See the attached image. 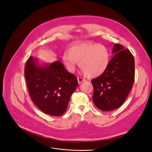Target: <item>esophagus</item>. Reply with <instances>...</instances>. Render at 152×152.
<instances>
[{"instance_id":"obj_1","label":"esophagus","mask_w":152,"mask_h":152,"mask_svg":"<svg viewBox=\"0 0 152 152\" xmlns=\"http://www.w3.org/2000/svg\"><path fill=\"white\" fill-rule=\"evenodd\" d=\"M85 81H86L85 79L82 78V77H77V81H78L79 84H81V83H83V82H84Z\"/></svg>"}]
</instances>
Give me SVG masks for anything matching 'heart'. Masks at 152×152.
<instances>
[{
  "instance_id": "1",
  "label": "heart",
  "mask_w": 152,
  "mask_h": 152,
  "mask_svg": "<svg viewBox=\"0 0 152 152\" xmlns=\"http://www.w3.org/2000/svg\"><path fill=\"white\" fill-rule=\"evenodd\" d=\"M110 53L103 44L95 43L77 44L70 47L69 53L63 55V61L68 70L74 73L77 63L84 73L90 77L100 76L110 64Z\"/></svg>"
}]
</instances>
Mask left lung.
Segmentation results:
<instances>
[{"instance_id":"8db88e82","label":"left lung","mask_w":152,"mask_h":152,"mask_svg":"<svg viewBox=\"0 0 152 152\" xmlns=\"http://www.w3.org/2000/svg\"><path fill=\"white\" fill-rule=\"evenodd\" d=\"M112 55L107 70L91 81L94 105L105 111H112L123 105L132 89L135 77L134 59L128 49L115 44Z\"/></svg>"}]
</instances>
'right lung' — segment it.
I'll list each match as a JSON object with an SVG mask.
<instances>
[{
	"mask_svg": "<svg viewBox=\"0 0 152 152\" xmlns=\"http://www.w3.org/2000/svg\"><path fill=\"white\" fill-rule=\"evenodd\" d=\"M25 75L31 98L40 110L55 116L65 112L78 83L60 61L41 63L31 56L26 63Z\"/></svg>",
	"mask_w": 152,
	"mask_h": 152,
	"instance_id": "1",
	"label": "right lung"
}]
</instances>
